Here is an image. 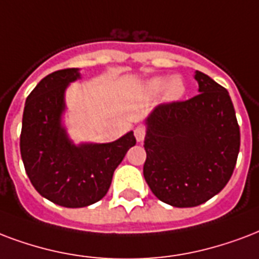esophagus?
<instances>
[{"mask_svg":"<svg viewBox=\"0 0 259 259\" xmlns=\"http://www.w3.org/2000/svg\"><path fill=\"white\" fill-rule=\"evenodd\" d=\"M134 136H136V140H137L138 143L144 141V138H145V127L144 126H137L134 129Z\"/></svg>","mask_w":259,"mask_h":259,"instance_id":"esophagus-1","label":"esophagus"}]
</instances>
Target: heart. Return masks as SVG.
Wrapping results in <instances>:
<instances>
[{
    "label": "heart",
    "mask_w": 259,
    "mask_h": 259,
    "mask_svg": "<svg viewBox=\"0 0 259 259\" xmlns=\"http://www.w3.org/2000/svg\"><path fill=\"white\" fill-rule=\"evenodd\" d=\"M167 80H168V77L151 78L147 84V90L151 94H157L167 85ZM185 92H186V87H185V82L182 81V78L181 77H174V78L169 80L167 90H165V99L167 100H178V99L182 98Z\"/></svg>",
    "instance_id": "heart-1"
}]
</instances>
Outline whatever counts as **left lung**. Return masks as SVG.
I'll return each instance as SVG.
<instances>
[{
	"mask_svg": "<svg viewBox=\"0 0 259 259\" xmlns=\"http://www.w3.org/2000/svg\"><path fill=\"white\" fill-rule=\"evenodd\" d=\"M200 94L157 106L145 119L144 178L152 193L175 208L204 204L224 189L240 147L228 91L195 72Z\"/></svg>",
	"mask_w": 259,
	"mask_h": 259,
	"instance_id": "obj_1",
	"label": "left lung"
}]
</instances>
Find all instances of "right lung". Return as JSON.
I'll return each mask as SVG.
<instances>
[{"label": "right lung", "instance_id": "obj_1", "mask_svg": "<svg viewBox=\"0 0 259 259\" xmlns=\"http://www.w3.org/2000/svg\"><path fill=\"white\" fill-rule=\"evenodd\" d=\"M80 78L62 69L42 78L25 100L20 152L39 194L65 208H84L107 194L112 175L136 145L133 132L107 144L74 145L62 125L65 91Z\"/></svg>", "mask_w": 259, "mask_h": 259}]
</instances>
